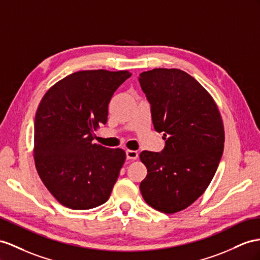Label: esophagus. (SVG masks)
I'll list each match as a JSON object with an SVG mask.
<instances>
[{
  "instance_id": "obj_1",
  "label": "esophagus",
  "mask_w": 260,
  "mask_h": 260,
  "mask_svg": "<svg viewBox=\"0 0 260 260\" xmlns=\"http://www.w3.org/2000/svg\"><path fill=\"white\" fill-rule=\"evenodd\" d=\"M126 158L128 160H135V159L138 158V152L135 150H126Z\"/></svg>"
}]
</instances>
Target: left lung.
<instances>
[{"instance_id":"left-lung-1","label":"left lung","mask_w":260,"mask_h":260,"mask_svg":"<svg viewBox=\"0 0 260 260\" xmlns=\"http://www.w3.org/2000/svg\"><path fill=\"white\" fill-rule=\"evenodd\" d=\"M138 81L166 141L160 152L139 155L147 167L139 189L151 208L171 214L201 197L214 177L224 149L223 122L214 100L187 72L159 68L142 72Z\"/></svg>"}]
</instances>
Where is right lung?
<instances>
[{"mask_svg": "<svg viewBox=\"0 0 260 260\" xmlns=\"http://www.w3.org/2000/svg\"><path fill=\"white\" fill-rule=\"evenodd\" d=\"M129 71L85 70L63 78L46 92L35 116V165L59 203L89 210L108 201L126 159L123 149L93 144L108 122L114 92Z\"/></svg>", "mask_w": 260, "mask_h": 260, "instance_id": "add662e5", "label": "right lung"}]
</instances>
